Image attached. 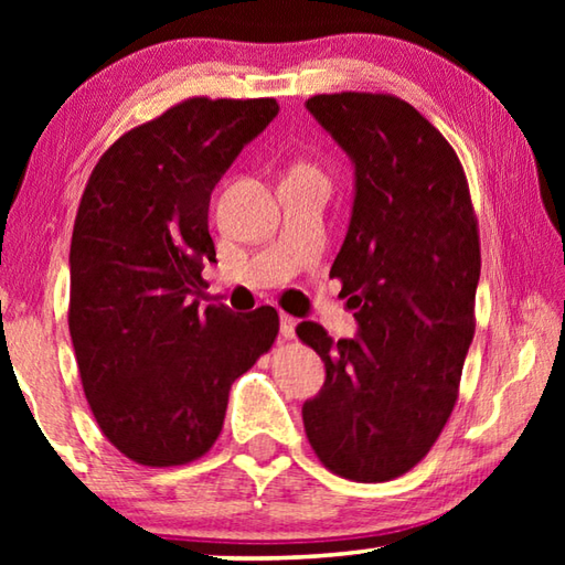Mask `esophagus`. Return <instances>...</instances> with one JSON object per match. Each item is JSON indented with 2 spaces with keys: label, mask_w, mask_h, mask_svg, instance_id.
I'll list each match as a JSON object with an SVG mask.
<instances>
[{
  "label": "esophagus",
  "mask_w": 565,
  "mask_h": 565,
  "mask_svg": "<svg viewBox=\"0 0 565 565\" xmlns=\"http://www.w3.org/2000/svg\"><path fill=\"white\" fill-rule=\"evenodd\" d=\"M296 323H299V321L289 317V313H281V337L286 341H291L296 337Z\"/></svg>",
  "instance_id": "34e87169"
}]
</instances>
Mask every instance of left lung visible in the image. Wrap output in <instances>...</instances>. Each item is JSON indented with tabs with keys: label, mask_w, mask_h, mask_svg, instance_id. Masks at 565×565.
Masks as SVG:
<instances>
[{
	"label": "left lung",
	"mask_w": 565,
	"mask_h": 565,
	"mask_svg": "<svg viewBox=\"0 0 565 565\" xmlns=\"http://www.w3.org/2000/svg\"><path fill=\"white\" fill-rule=\"evenodd\" d=\"M356 169L351 224L331 279L359 321L333 341L313 321L299 339L327 384L306 401V438L331 473L381 483L411 471L441 436L476 331L481 242L466 171L431 121L394 94L306 102Z\"/></svg>",
	"instance_id": "1"
}]
</instances>
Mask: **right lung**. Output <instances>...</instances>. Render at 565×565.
I'll use <instances>...</instances> for the list:
<instances>
[{
    "label": "right lung",
    "mask_w": 565,
    "mask_h": 565,
    "mask_svg": "<svg viewBox=\"0 0 565 565\" xmlns=\"http://www.w3.org/2000/svg\"><path fill=\"white\" fill-rule=\"evenodd\" d=\"M279 114L264 99L189 97L129 129L84 186L72 232L70 333L102 434L151 468L202 458L228 391L274 347L279 313L191 299L216 262L209 199Z\"/></svg>",
    "instance_id": "add662e5"
}]
</instances>
